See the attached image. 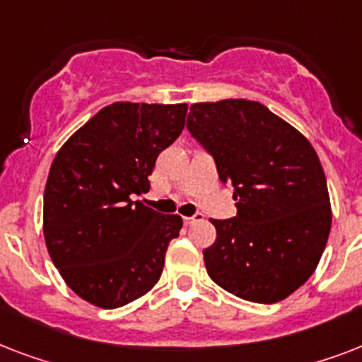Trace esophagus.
I'll use <instances>...</instances> for the list:
<instances>
[{"mask_svg":"<svg viewBox=\"0 0 362 362\" xmlns=\"http://www.w3.org/2000/svg\"><path fill=\"white\" fill-rule=\"evenodd\" d=\"M203 220V214H201V212H197V214H193V216H186V218H184V223H186V226H192V223H195V221H201Z\"/></svg>","mask_w":362,"mask_h":362,"instance_id":"obj_1","label":"esophagus"}]
</instances>
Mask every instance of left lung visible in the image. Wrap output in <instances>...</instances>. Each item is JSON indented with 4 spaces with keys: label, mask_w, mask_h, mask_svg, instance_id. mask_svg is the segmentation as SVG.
Returning a JSON list of instances; mask_svg holds the SVG:
<instances>
[{
    "label": "left lung",
    "mask_w": 362,
    "mask_h": 362,
    "mask_svg": "<svg viewBox=\"0 0 362 362\" xmlns=\"http://www.w3.org/2000/svg\"><path fill=\"white\" fill-rule=\"evenodd\" d=\"M187 129L214 158L237 201L235 218L212 220L206 272L244 300H284L314 274L331 231L327 178L314 146L246 99L192 105Z\"/></svg>",
    "instance_id": "1"
}]
</instances>
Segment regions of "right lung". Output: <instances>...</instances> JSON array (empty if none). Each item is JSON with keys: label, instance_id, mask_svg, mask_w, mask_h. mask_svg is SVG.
Returning <instances> with one entry per match:
<instances>
[{"label": "right lung", "instance_id": "1", "mask_svg": "<svg viewBox=\"0 0 362 362\" xmlns=\"http://www.w3.org/2000/svg\"><path fill=\"white\" fill-rule=\"evenodd\" d=\"M187 105L112 103L59 148L48 173L42 233L65 284L99 308L142 297L163 272L182 218L133 195L150 189L156 159L186 125Z\"/></svg>", "mask_w": 362, "mask_h": 362}]
</instances>
